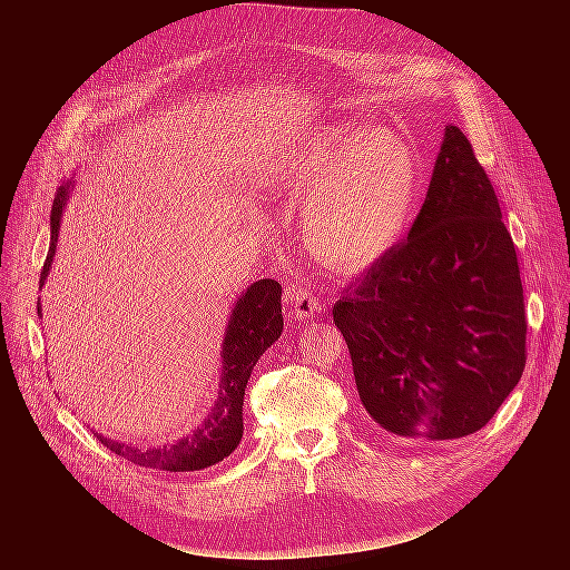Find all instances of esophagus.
<instances>
[{
  "label": "esophagus",
  "instance_id": "34e87169",
  "mask_svg": "<svg viewBox=\"0 0 570 570\" xmlns=\"http://www.w3.org/2000/svg\"><path fill=\"white\" fill-rule=\"evenodd\" d=\"M289 312L295 316V321H306V318H314L321 312V304L318 299L312 295L308 289H295L289 292Z\"/></svg>",
  "mask_w": 570,
  "mask_h": 570
}]
</instances>
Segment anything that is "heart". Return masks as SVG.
Instances as JSON below:
<instances>
[{
    "instance_id": "obj_1",
    "label": "heart",
    "mask_w": 570,
    "mask_h": 570,
    "mask_svg": "<svg viewBox=\"0 0 570 570\" xmlns=\"http://www.w3.org/2000/svg\"><path fill=\"white\" fill-rule=\"evenodd\" d=\"M275 193L304 197L302 233L321 262L358 271L406 235L419 199V161L392 128L361 120L316 126L268 170Z\"/></svg>"
}]
</instances>
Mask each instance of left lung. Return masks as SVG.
<instances>
[{
	"instance_id": "left-lung-1",
	"label": "left lung",
	"mask_w": 570,
	"mask_h": 570,
	"mask_svg": "<svg viewBox=\"0 0 570 570\" xmlns=\"http://www.w3.org/2000/svg\"><path fill=\"white\" fill-rule=\"evenodd\" d=\"M375 423L430 442L473 435L525 368L513 239L469 137L446 124L406 243L333 306Z\"/></svg>"
}]
</instances>
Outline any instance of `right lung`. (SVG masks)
Returning <instances> with one entry per match:
<instances>
[{
    "instance_id": "1",
    "label": "right lung",
    "mask_w": 570,
    "mask_h": 570,
    "mask_svg": "<svg viewBox=\"0 0 570 570\" xmlns=\"http://www.w3.org/2000/svg\"><path fill=\"white\" fill-rule=\"evenodd\" d=\"M76 178L66 180L59 189L55 204H51L49 216V252L47 262L40 273V287L45 285L51 262H55L59 230L66 204L71 202ZM283 287L271 278L252 283L243 295L230 306V316L226 323V333L220 342V377H218V396L206 413L204 421L189 430V433L176 442H166L159 446H137L120 440L105 438L95 433L97 440L130 463L145 465V469L166 471V473H185V471H202L209 465L230 456L239 440H243V404H245V387L249 375L256 366V361L278 342L283 335V304H281ZM38 316L42 318V304L38 299Z\"/></svg>"
}]
</instances>
